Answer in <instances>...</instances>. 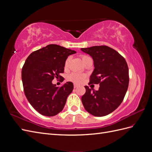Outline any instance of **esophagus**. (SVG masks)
Instances as JSON below:
<instances>
[{
	"instance_id": "34e87169",
	"label": "esophagus",
	"mask_w": 152,
	"mask_h": 152,
	"mask_svg": "<svg viewBox=\"0 0 152 152\" xmlns=\"http://www.w3.org/2000/svg\"><path fill=\"white\" fill-rule=\"evenodd\" d=\"M73 86H74V88H77V87L78 86H78V85L76 84H74V85H73Z\"/></svg>"
}]
</instances>
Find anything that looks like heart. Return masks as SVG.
I'll list each match as a JSON object with an SVG mask.
<instances>
[{
    "mask_svg": "<svg viewBox=\"0 0 152 152\" xmlns=\"http://www.w3.org/2000/svg\"><path fill=\"white\" fill-rule=\"evenodd\" d=\"M87 58H89V57L87 56H82V61ZM69 61H70V58H68L65 63V68H66L68 66ZM84 78H85L84 75L82 74V73H73L71 75H70V76H69V80L73 82H75V83L79 84V83H81V82L84 80Z\"/></svg>",
    "mask_w": 152,
    "mask_h": 152,
    "instance_id": "heart-1",
    "label": "heart"
}]
</instances>
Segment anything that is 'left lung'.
I'll return each instance as SVG.
<instances>
[{
    "label": "left lung",
    "mask_w": 152,
    "mask_h": 152,
    "mask_svg": "<svg viewBox=\"0 0 152 152\" xmlns=\"http://www.w3.org/2000/svg\"><path fill=\"white\" fill-rule=\"evenodd\" d=\"M81 50L94 61L90 84H99L98 91L85 86L82 104L94 116L107 115L119 107L126 95L129 81L127 62L115 50L106 45L81 48Z\"/></svg>",
    "instance_id": "left-lung-1"
}]
</instances>
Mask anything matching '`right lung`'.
<instances>
[{
    "mask_svg": "<svg viewBox=\"0 0 152 152\" xmlns=\"http://www.w3.org/2000/svg\"><path fill=\"white\" fill-rule=\"evenodd\" d=\"M76 51L56 44H49L31 53L21 71L25 94L30 104L44 116L53 117L61 112L73 89L72 82L61 87L52 83L62 78L68 56Z\"/></svg>",
    "mask_w": 152,
    "mask_h": 152,
    "instance_id": "1",
    "label": "right lung"
}]
</instances>
